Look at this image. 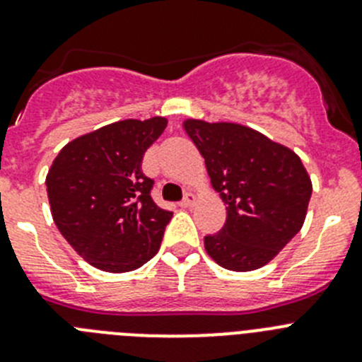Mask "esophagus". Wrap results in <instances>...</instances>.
Segmentation results:
<instances>
[{
	"mask_svg": "<svg viewBox=\"0 0 362 362\" xmlns=\"http://www.w3.org/2000/svg\"><path fill=\"white\" fill-rule=\"evenodd\" d=\"M194 203H196V196H194V194H187V196L183 197V201L179 203V206H183V209H190V206H194Z\"/></svg>",
	"mask_w": 362,
	"mask_h": 362,
	"instance_id": "34e87169",
	"label": "esophagus"
}]
</instances>
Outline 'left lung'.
I'll use <instances>...</instances> for the list:
<instances>
[{
	"instance_id": "1",
	"label": "left lung",
	"mask_w": 362,
	"mask_h": 362,
	"mask_svg": "<svg viewBox=\"0 0 362 362\" xmlns=\"http://www.w3.org/2000/svg\"><path fill=\"white\" fill-rule=\"evenodd\" d=\"M185 130L226 204L225 226L204 248L226 270L264 267L305 223L312 181L299 156L238 123L187 119Z\"/></svg>"
}]
</instances>
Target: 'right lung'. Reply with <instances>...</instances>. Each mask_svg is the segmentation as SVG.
<instances>
[{"label": "right lung", "mask_w": 362, "mask_h": 362, "mask_svg": "<svg viewBox=\"0 0 362 362\" xmlns=\"http://www.w3.org/2000/svg\"><path fill=\"white\" fill-rule=\"evenodd\" d=\"M165 129V117L117 121L70 141L50 166L54 223L99 270H136L158 254L172 212L153 203L141 163Z\"/></svg>", "instance_id": "obj_1"}]
</instances>
